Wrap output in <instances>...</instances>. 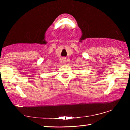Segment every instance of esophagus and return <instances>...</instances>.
Returning <instances> with one entry per match:
<instances>
[{"instance_id": "34e87169", "label": "esophagus", "mask_w": 130, "mask_h": 130, "mask_svg": "<svg viewBox=\"0 0 130 130\" xmlns=\"http://www.w3.org/2000/svg\"><path fill=\"white\" fill-rule=\"evenodd\" d=\"M62 61H63V63H66V62H67V60H66L65 58H63L62 59Z\"/></svg>"}]
</instances>
